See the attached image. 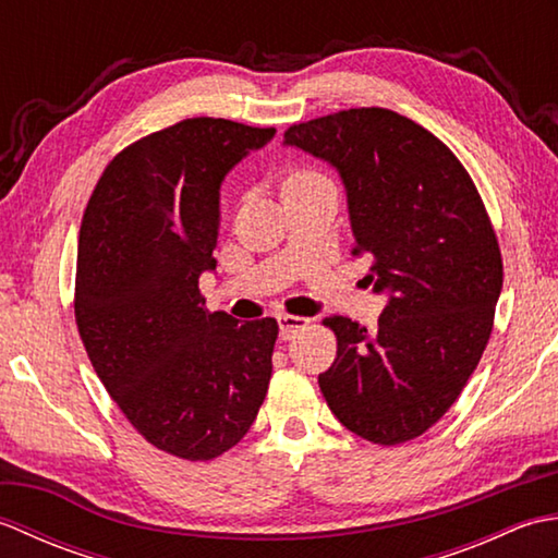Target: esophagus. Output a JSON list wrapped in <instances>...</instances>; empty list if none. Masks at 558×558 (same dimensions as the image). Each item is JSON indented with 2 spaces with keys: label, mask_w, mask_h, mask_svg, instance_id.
Listing matches in <instances>:
<instances>
[{
  "label": "esophagus",
  "mask_w": 558,
  "mask_h": 558,
  "mask_svg": "<svg viewBox=\"0 0 558 558\" xmlns=\"http://www.w3.org/2000/svg\"><path fill=\"white\" fill-rule=\"evenodd\" d=\"M310 326V318H302V316H290V314H280L278 316V328H280V340H292L294 336L300 333Z\"/></svg>",
  "instance_id": "obj_1"
}]
</instances>
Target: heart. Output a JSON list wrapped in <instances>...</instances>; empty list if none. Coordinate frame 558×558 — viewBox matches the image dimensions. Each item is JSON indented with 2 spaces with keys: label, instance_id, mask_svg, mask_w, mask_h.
<instances>
[{
  "label": "heart",
  "instance_id": "b5f03b06",
  "mask_svg": "<svg viewBox=\"0 0 558 558\" xmlns=\"http://www.w3.org/2000/svg\"><path fill=\"white\" fill-rule=\"evenodd\" d=\"M322 180H326V177L314 170H298L288 177L286 184H306V182H322Z\"/></svg>",
  "mask_w": 558,
  "mask_h": 558
}]
</instances>
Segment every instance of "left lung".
Returning <instances> with one entry per match:
<instances>
[{
	"label": "left lung",
	"instance_id": "1",
	"mask_svg": "<svg viewBox=\"0 0 558 558\" xmlns=\"http://www.w3.org/2000/svg\"><path fill=\"white\" fill-rule=\"evenodd\" d=\"M286 146L326 160L348 194L352 254L386 292L374 328L328 316L338 357L318 386L340 424L396 446L458 400L487 348L504 286L499 242L468 170L432 132L384 108L292 124Z\"/></svg>",
	"mask_w": 558,
	"mask_h": 558
}]
</instances>
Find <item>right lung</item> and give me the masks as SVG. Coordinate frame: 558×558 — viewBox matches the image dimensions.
<instances>
[{
	"mask_svg": "<svg viewBox=\"0 0 558 558\" xmlns=\"http://www.w3.org/2000/svg\"><path fill=\"white\" fill-rule=\"evenodd\" d=\"M276 129L194 117L126 146L83 213L76 326L102 386L148 444L213 460L242 441L266 398L276 318L210 314L220 184Z\"/></svg>",
	"mask_w": 558,
	"mask_h": 558,
	"instance_id": "obj_1",
	"label": "right lung"
}]
</instances>
